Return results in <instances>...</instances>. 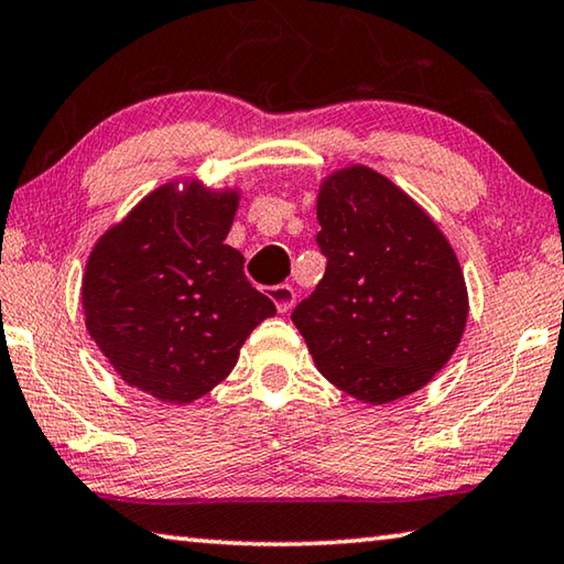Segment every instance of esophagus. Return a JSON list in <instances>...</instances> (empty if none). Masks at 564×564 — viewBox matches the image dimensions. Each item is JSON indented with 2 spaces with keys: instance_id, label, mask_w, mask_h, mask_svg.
<instances>
[{
  "instance_id": "1",
  "label": "esophagus",
  "mask_w": 564,
  "mask_h": 564,
  "mask_svg": "<svg viewBox=\"0 0 564 564\" xmlns=\"http://www.w3.org/2000/svg\"><path fill=\"white\" fill-rule=\"evenodd\" d=\"M267 294H270V300L280 312H290L294 307V300H297V292L292 290V284H274V288L267 290Z\"/></svg>"
}]
</instances>
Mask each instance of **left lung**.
<instances>
[{
  "instance_id": "1",
  "label": "left lung",
  "mask_w": 564,
  "mask_h": 564,
  "mask_svg": "<svg viewBox=\"0 0 564 564\" xmlns=\"http://www.w3.org/2000/svg\"><path fill=\"white\" fill-rule=\"evenodd\" d=\"M317 220L327 272L292 322L322 377L373 406L426 387L468 319L466 280L446 235L367 165L322 183Z\"/></svg>"
}]
</instances>
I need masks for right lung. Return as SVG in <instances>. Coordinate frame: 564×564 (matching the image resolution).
Returning <instances> with one entry per match:
<instances>
[{"label":"right lung","instance_id":"1","mask_svg":"<svg viewBox=\"0 0 564 564\" xmlns=\"http://www.w3.org/2000/svg\"><path fill=\"white\" fill-rule=\"evenodd\" d=\"M240 195L197 181L161 185L88 254L86 329L128 387L191 403L232 371L274 304L225 245Z\"/></svg>","mask_w":564,"mask_h":564}]
</instances>
